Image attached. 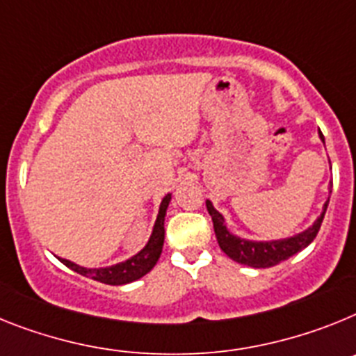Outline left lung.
Returning <instances> with one entry per match:
<instances>
[{
    "label": "left lung",
    "instance_id": "1",
    "mask_svg": "<svg viewBox=\"0 0 356 356\" xmlns=\"http://www.w3.org/2000/svg\"><path fill=\"white\" fill-rule=\"evenodd\" d=\"M319 138L324 143L323 132H319ZM327 202H330V199L324 202L323 213L317 216V220L308 229L293 234V236L280 238V240H265V242L245 240V238L236 236V234H233L227 229L224 215L220 211H216L211 200H206V208H208L209 215H211L216 242H218V245H220V249L225 254L229 256L231 259H234L236 264L254 268H267L274 267V265L281 264V261H285L290 256L298 254L299 251H302L305 247H308L314 242V238L317 236V233L321 229V224H323L324 213L327 209Z\"/></svg>",
    "mask_w": 356,
    "mask_h": 356
}]
</instances>
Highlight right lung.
Instances as JSON below:
<instances>
[{"label":"right lung","instance_id":"1","mask_svg":"<svg viewBox=\"0 0 356 356\" xmlns=\"http://www.w3.org/2000/svg\"><path fill=\"white\" fill-rule=\"evenodd\" d=\"M172 200V193L163 197L159 206V213H157L156 224H154V229L150 238H148L147 245L141 249L138 254H134L132 258L125 259V261H120L116 265H111V267H100V268H88L82 267V265H76L70 259L58 258L66 267H70L71 270L79 272L82 276L91 277L95 281H100L105 285H125V283H132V281L140 280L145 274L152 270L154 265L157 264L159 259L161 251H163V243H165V215L166 209H168V204Z\"/></svg>","mask_w":356,"mask_h":356}]
</instances>
